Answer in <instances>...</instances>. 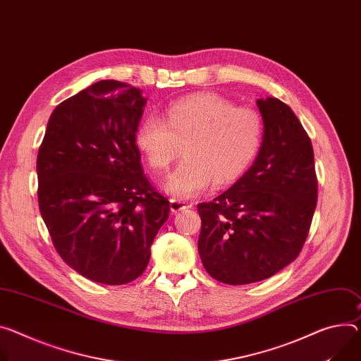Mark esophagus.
Instances as JSON below:
<instances>
[{"instance_id": "esophagus-1", "label": "esophagus", "mask_w": 361, "mask_h": 361, "mask_svg": "<svg viewBox=\"0 0 361 361\" xmlns=\"http://www.w3.org/2000/svg\"><path fill=\"white\" fill-rule=\"evenodd\" d=\"M194 206L192 202H185V200H178V199H171L170 200V209L173 213H178L185 209H191Z\"/></svg>"}]
</instances>
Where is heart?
<instances>
[{
    "label": "heart",
    "instance_id": "heart-1",
    "mask_svg": "<svg viewBox=\"0 0 361 361\" xmlns=\"http://www.w3.org/2000/svg\"><path fill=\"white\" fill-rule=\"evenodd\" d=\"M264 118L252 109L235 106L214 93H197L147 116L137 128L135 144L148 166L162 173L180 154L185 159L166 183L176 197L190 199L216 181L227 185L242 177L264 142Z\"/></svg>",
    "mask_w": 361,
    "mask_h": 361
}]
</instances>
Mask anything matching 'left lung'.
<instances>
[{"instance_id": "obj_1", "label": "left lung", "mask_w": 361, "mask_h": 361, "mask_svg": "<svg viewBox=\"0 0 361 361\" xmlns=\"http://www.w3.org/2000/svg\"><path fill=\"white\" fill-rule=\"evenodd\" d=\"M256 105L265 130L253 166L223 194L197 206L203 267L227 285L264 281L297 259L317 207L307 130L276 97L257 99Z\"/></svg>"}]
</instances>
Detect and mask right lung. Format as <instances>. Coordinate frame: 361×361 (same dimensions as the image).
Wrapping results in <instances>:
<instances>
[{
    "label": "right lung",
    "mask_w": 361,
    "mask_h": 361,
    "mask_svg": "<svg viewBox=\"0 0 361 361\" xmlns=\"http://www.w3.org/2000/svg\"><path fill=\"white\" fill-rule=\"evenodd\" d=\"M147 99L101 80L53 111L37 154L39 207L53 245L82 276L137 279L167 221L170 202L142 171L135 133Z\"/></svg>",
    "instance_id": "1"
}]
</instances>
